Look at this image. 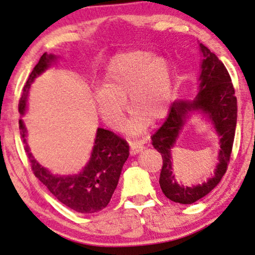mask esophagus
I'll use <instances>...</instances> for the list:
<instances>
[{
	"label": "esophagus",
	"mask_w": 255,
	"mask_h": 255,
	"mask_svg": "<svg viewBox=\"0 0 255 255\" xmlns=\"http://www.w3.org/2000/svg\"><path fill=\"white\" fill-rule=\"evenodd\" d=\"M144 149L143 142H131L130 143V153L131 154H136L138 153L139 151H142Z\"/></svg>",
	"instance_id": "obj_1"
}]
</instances>
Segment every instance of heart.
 Instances as JSON below:
<instances>
[{
    "label": "heart",
    "mask_w": 255,
    "mask_h": 255,
    "mask_svg": "<svg viewBox=\"0 0 255 255\" xmlns=\"http://www.w3.org/2000/svg\"><path fill=\"white\" fill-rule=\"evenodd\" d=\"M173 94V78L168 62L146 50H130L113 57L106 67L103 87L94 94L97 111L104 123L120 129L129 109L135 113L128 129L142 132L149 120L158 123L168 115Z\"/></svg>",
    "instance_id": "1"
}]
</instances>
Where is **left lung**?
<instances>
[{"mask_svg":"<svg viewBox=\"0 0 255 255\" xmlns=\"http://www.w3.org/2000/svg\"><path fill=\"white\" fill-rule=\"evenodd\" d=\"M199 49L204 59L198 95L193 102H174L166 121L152 136V145L162 158L159 178L162 192L172 201L184 205L195 203L208 195L221 181L230 161L237 124V98L229 72L218 56L203 43H199ZM192 109H201L208 113L220 136L222 150L215 176L201 186L184 188L176 183L172 175L170 149L183 127L185 118Z\"/></svg>","mask_w":255,"mask_h":255,"instance_id":"obj_1","label":"left lung"}]
</instances>
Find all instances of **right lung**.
<instances>
[{"instance_id":"right-lung-1","label":"right lung","mask_w":255,"mask_h":255,"mask_svg":"<svg viewBox=\"0 0 255 255\" xmlns=\"http://www.w3.org/2000/svg\"><path fill=\"white\" fill-rule=\"evenodd\" d=\"M55 59L56 56L44 52L34 66L19 100L18 111L20 115H24L25 112L30 83L37 75L47 70ZM19 129L22 140L26 144V128L21 119L19 120ZM25 151L33 174L48 188L57 200L75 212L91 214L103 210L111 200L119 182L121 169L129 155V145L126 140L113 131L98 128L88 165L79 175L73 176L52 175L34 159L27 145L25 146Z\"/></svg>"}]
</instances>
